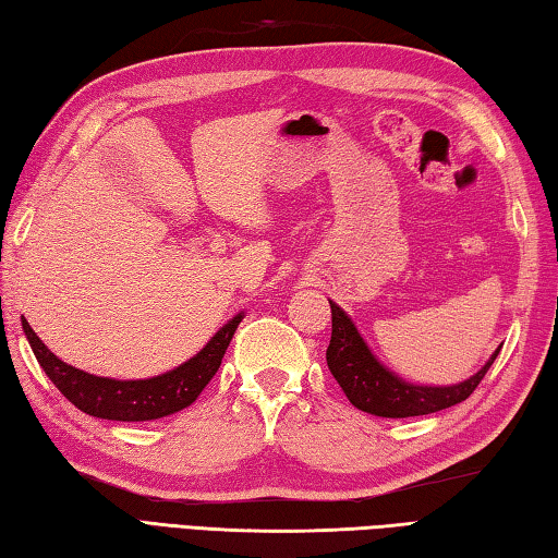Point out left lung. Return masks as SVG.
Returning <instances> with one entry per match:
<instances>
[{"label": "left lung", "instance_id": "1", "mask_svg": "<svg viewBox=\"0 0 558 558\" xmlns=\"http://www.w3.org/2000/svg\"><path fill=\"white\" fill-rule=\"evenodd\" d=\"M329 308H332V339L327 347V366L339 388L349 397V402L361 412L375 416H422L464 402L476 390V385L484 380L486 371L492 368L498 351H501L496 349L486 366L474 373L470 380L450 385V388H424V385L404 383L380 366V361L371 354L349 315L337 303H329Z\"/></svg>", "mask_w": 558, "mask_h": 558}]
</instances>
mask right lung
Instances as JSON below:
<instances>
[{"mask_svg":"<svg viewBox=\"0 0 558 558\" xmlns=\"http://www.w3.org/2000/svg\"><path fill=\"white\" fill-rule=\"evenodd\" d=\"M241 320L243 315H235L229 325H223L211 337V342L195 359L185 361L175 371L156 375V378L149 380L98 378V375L66 366L64 361L57 359L40 342V337L33 332L26 317L21 323H24L28 344L45 375H48L54 383V388L74 407L82 409L88 416L110 418V422H151V418L175 414L197 400V395L207 388L214 373L219 371L221 359Z\"/></svg>","mask_w":558,"mask_h":558,"instance_id":"right-lung-1","label":"right lung"}]
</instances>
